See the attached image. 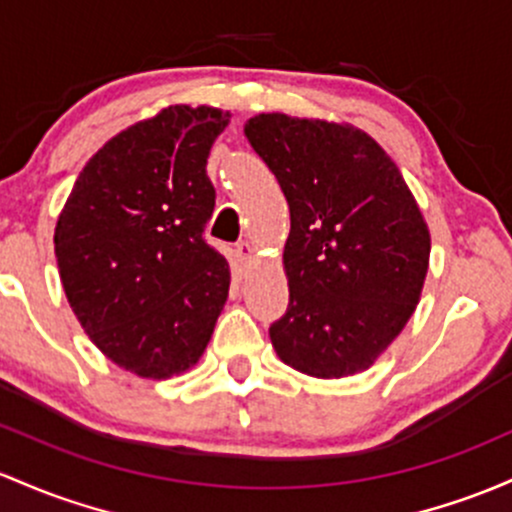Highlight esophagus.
Returning a JSON list of instances; mask_svg holds the SVG:
<instances>
[{"label": "esophagus", "instance_id": "esophagus-1", "mask_svg": "<svg viewBox=\"0 0 512 512\" xmlns=\"http://www.w3.org/2000/svg\"><path fill=\"white\" fill-rule=\"evenodd\" d=\"M235 255H238L240 262L250 260V257H252V247H250V243H247V240H240V243L235 245Z\"/></svg>", "mask_w": 512, "mask_h": 512}]
</instances>
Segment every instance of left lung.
Masks as SVG:
<instances>
[{
  "instance_id": "left-lung-1",
  "label": "left lung",
  "mask_w": 512,
  "mask_h": 512,
  "mask_svg": "<svg viewBox=\"0 0 512 512\" xmlns=\"http://www.w3.org/2000/svg\"><path fill=\"white\" fill-rule=\"evenodd\" d=\"M245 136L291 213L289 308L269 325L274 350L320 379L362 372L420 299L430 257L423 213L391 157L357 128L260 114Z\"/></svg>"
}]
</instances>
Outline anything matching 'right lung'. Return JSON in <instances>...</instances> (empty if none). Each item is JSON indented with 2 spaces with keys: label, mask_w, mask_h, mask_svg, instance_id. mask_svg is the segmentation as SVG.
<instances>
[{
  "label": "right lung",
  "mask_w": 512,
  "mask_h": 512,
  "mask_svg": "<svg viewBox=\"0 0 512 512\" xmlns=\"http://www.w3.org/2000/svg\"><path fill=\"white\" fill-rule=\"evenodd\" d=\"M170 106L111 138L84 165L55 228L67 301L111 362L167 379L199 362L228 299V262L204 240L206 174L228 123Z\"/></svg>",
  "instance_id": "right-lung-1"
}]
</instances>
